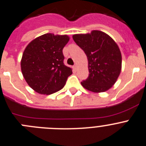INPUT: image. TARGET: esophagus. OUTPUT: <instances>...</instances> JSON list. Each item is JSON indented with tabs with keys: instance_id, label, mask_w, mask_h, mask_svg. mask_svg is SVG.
<instances>
[{
	"instance_id": "34e87169",
	"label": "esophagus",
	"mask_w": 146,
	"mask_h": 146,
	"mask_svg": "<svg viewBox=\"0 0 146 146\" xmlns=\"http://www.w3.org/2000/svg\"><path fill=\"white\" fill-rule=\"evenodd\" d=\"M77 68H78V65H77V64H75L74 66H73V68H74V70H76V69H77Z\"/></svg>"
}]
</instances>
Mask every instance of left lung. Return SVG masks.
<instances>
[{
    "instance_id": "8db88e82",
    "label": "left lung",
    "mask_w": 146,
    "mask_h": 146,
    "mask_svg": "<svg viewBox=\"0 0 146 146\" xmlns=\"http://www.w3.org/2000/svg\"><path fill=\"white\" fill-rule=\"evenodd\" d=\"M73 38L88 59L89 76L81 82L82 86L95 93L108 91L115 84L121 70L119 46L110 35L100 31L75 34Z\"/></svg>"
}]
</instances>
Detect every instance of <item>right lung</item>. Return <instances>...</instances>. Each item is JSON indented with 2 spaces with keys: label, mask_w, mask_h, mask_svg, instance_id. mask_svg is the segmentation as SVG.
<instances>
[{
  "label": "right lung",
  "mask_w": 146,
  "mask_h": 146,
  "mask_svg": "<svg viewBox=\"0 0 146 146\" xmlns=\"http://www.w3.org/2000/svg\"><path fill=\"white\" fill-rule=\"evenodd\" d=\"M67 35L46 33L30 42L22 54L21 70L27 84L40 94H51L64 87L72 68L64 65L62 49Z\"/></svg>",
  "instance_id": "1"
}]
</instances>
